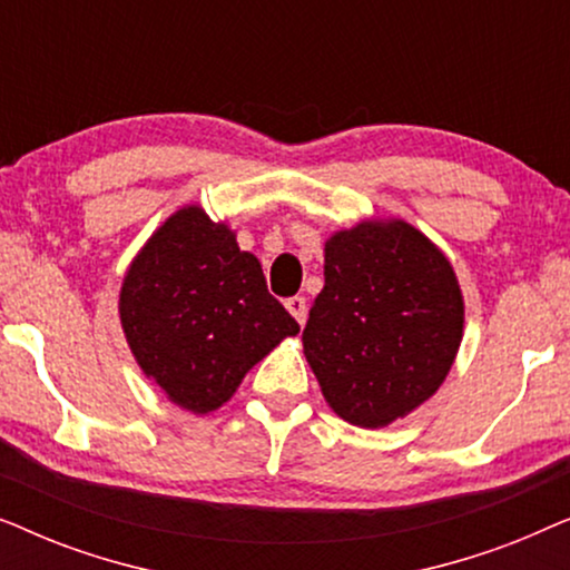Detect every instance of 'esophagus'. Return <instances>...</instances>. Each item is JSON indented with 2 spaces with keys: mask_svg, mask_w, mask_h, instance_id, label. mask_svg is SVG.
I'll use <instances>...</instances> for the list:
<instances>
[{
  "mask_svg": "<svg viewBox=\"0 0 570 570\" xmlns=\"http://www.w3.org/2000/svg\"><path fill=\"white\" fill-rule=\"evenodd\" d=\"M285 308L291 311L293 318H295V322H298L301 326L306 324V318H308V303H306V298H303V295H293V298H287V301H285Z\"/></svg>",
  "mask_w": 570,
  "mask_h": 570,
  "instance_id": "obj_1",
  "label": "esophagus"
}]
</instances>
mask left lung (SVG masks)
Instances as JSON below:
<instances>
[{"mask_svg": "<svg viewBox=\"0 0 570 570\" xmlns=\"http://www.w3.org/2000/svg\"><path fill=\"white\" fill-rule=\"evenodd\" d=\"M464 326L446 256L404 220H365L324 246L303 353L347 423L384 428L443 384Z\"/></svg>", "mask_w": 570, "mask_h": 570, "instance_id": "8db88e82", "label": "left lung"}]
</instances>
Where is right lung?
Instances as JSON below:
<instances>
[{
    "instance_id": "add662e5",
    "label": "right lung",
    "mask_w": 570,
    "mask_h": 570,
    "mask_svg": "<svg viewBox=\"0 0 570 570\" xmlns=\"http://www.w3.org/2000/svg\"><path fill=\"white\" fill-rule=\"evenodd\" d=\"M121 326L139 368L178 407L213 412L298 322L272 298L262 264L199 207L170 215L124 277Z\"/></svg>"
}]
</instances>
